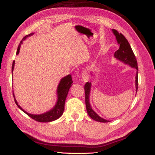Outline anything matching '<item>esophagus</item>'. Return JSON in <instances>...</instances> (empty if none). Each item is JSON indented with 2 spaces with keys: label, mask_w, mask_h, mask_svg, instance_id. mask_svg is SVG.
Segmentation results:
<instances>
[{
  "label": "esophagus",
  "mask_w": 155,
  "mask_h": 155,
  "mask_svg": "<svg viewBox=\"0 0 155 155\" xmlns=\"http://www.w3.org/2000/svg\"><path fill=\"white\" fill-rule=\"evenodd\" d=\"M81 77H82V79H83V81L84 82H87L88 80V72L87 71V70H85V69H83L81 71Z\"/></svg>",
  "instance_id": "obj_1"
}]
</instances>
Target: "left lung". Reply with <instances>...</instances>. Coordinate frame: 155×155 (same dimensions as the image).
<instances>
[{"mask_svg": "<svg viewBox=\"0 0 155 155\" xmlns=\"http://www.w3.org/2000/svg\"><path fill=\"white\" fill-rule=\"evenodd\" d=\"M113 32L114 35L116 37L117 41L118 44L120 45L119 49L117 50L114 53V57L118 60H119L122 62H123L124 64H127L130 66L132 68H135L137 69V73H136V80H135V84H136V91L137 92L138 89V66H137V61L135 56H134V52L130 47V44L128 43L127 38L124 37V36L121 34L118 33V31L113 29ZM91 83H87L84 85V93H85V104H86V108L88 116L93 120L101 122V123H108L110 122L109 120H105L104 118H101V117L95 113L91 108V104L89 103V94H90V91H91Z\"/></svg>", "mask_w": 155, "mask_h": 155, "instance_id": "1", "label": "left lung"}]
</instances>
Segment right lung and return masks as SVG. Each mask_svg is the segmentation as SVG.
<instances>
[{
	"label": "right lung",
	"mask_w": 155,
	"mask_h": 155,
	"mask_svg": "<svg viewBox=\"0 0 155 155\" xmlns=\"http://www.w3.org/2000/svg\"><path fill=\"white\" fill-rule=\"evenodd\" d=\"M32 35H33V33L29 34L22 39V41L20 42V44L18 46V48H17V51H16V54H18L19 53L20 51V47H21V45L22 43V41L25 40L27 37H30ZM14 66H15V61L12 62V73L13 71V69H14ZM72 77L71 74L67 75V77H65L64 78H62L61 81H60V83H59L58 88H57V95H58V99L57 104L54 106V107L51 109V110H49L48 112H47L44 114H29L27 112L25 111L22 108L19 106L17 101H16L15 98V95L14 93H13V97L15 98V102L16 104V105L19 108L27 114L28 116L32 118V119H34L36 121L38 122H41V123H48V122H51L58 119L59 117H61L62 116V113H63V111L64 110V103H65V100L66 98H67V96L68 93V90L70 87L72 86Z\"/></svg>",
	"instance_id": "add662e5"
}]
</instances>
